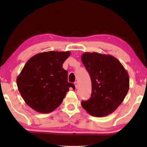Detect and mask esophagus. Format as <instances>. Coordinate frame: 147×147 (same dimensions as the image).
<instances>
[{
    "mask_svg": "<svg viewBox=\"0 0 147 147\" xmlns=\"http://www.w3.org/2000/svg\"><path fill=\"white\" fill-rule=\"evenodd\" d=\"M74 86H75V88H77V87H78V82H75L74 83Z\"/></svg>",
    "mask_w": 147,
    "mask_h": 147,
    "instance_id": "1",
    "label": "esophagus"
}]
</instances>
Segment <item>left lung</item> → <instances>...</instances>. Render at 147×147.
Returning a JSON list of instances; mask_svg holds the SVG:
<instances>
[{
	"label": "left lung",
	"instance_id": "8db88e82",
	"mask_svg": "<svg viewBox=\"0 0 147 147\" xmlns=\"http://www.w3.org/2000/svg\"><path fill=\"white\" fill-rule=\"evenodd\" d=\"M81 59L92 81L91 97L82 101V107L93 116L105 117L116 110L127 95V71L111 55L85 52Z\"/></svg>",
	"mask_w": 147,
	"mask_h": 147
}]
</instances>
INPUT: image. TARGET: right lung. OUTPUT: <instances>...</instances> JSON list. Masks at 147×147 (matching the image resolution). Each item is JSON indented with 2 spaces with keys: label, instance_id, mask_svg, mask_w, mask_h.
<instances>
[{
  "label": "right lung",
  "instance_id": "obj_1",
  "mask_svg": "<svg viewBox=\"0 0 147 147\" xmlns=\"http://www.w3.org/2000/svg\"><path fill=\"white\" fill-rule=\"evenodd\" d=\"M71 52L49 51L31 57L16 79L19 92L26 104L36 112L49 113L63 101L70 87L67 71L62 68Z\"/></svg>",
  "mask_w": 147,
  "mask_h": 147
}]
</instances>
